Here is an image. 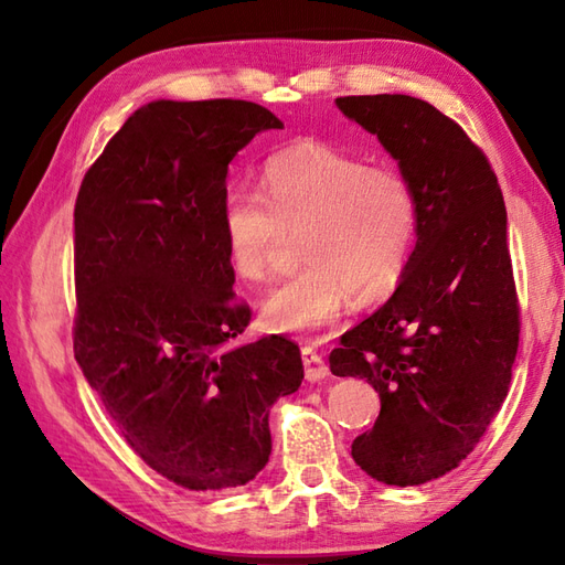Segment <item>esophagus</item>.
<instances>
[{
    "label": "esophagus",
    "mask_w": 565,
    "mask_h": 565,
    "mask_svg": "<svg viewBox=\"0 0 565 565\" xmlns=\"http://www.w3.org/2000/svg\"><path fill=\"white\" fill-rule=\"evenodd\" d=\"M303 366H306V379L308 381H322L330 374V366L326 364V359H322L313 347H303Z\"/></svg>",
    "instance_id": "obj_1"
}]
</instances>
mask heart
Segmentation results:
<instances>
[{
	"mask_svg": "<svg viewBox=\"0 0 565 565\" xmlns=\"http://www.w3.org/2000/svg\"><path fill=\"white\" fill-rule=\"evenodd\" d=\"M264 196L227 189L221 203L225 255L237 279L271 274L281 231H301L296 274L259 303L262 328L296 334L328 328L354 298L374 303L395 291L417 235V196L401 170L369 164L322 142L271 154L262 170Z\"/></svg>",
	"mask_w": 565,
	"mask_h": 565,
	"instance_id": "obj_1",
	"label": "heart"
}]
</instances>
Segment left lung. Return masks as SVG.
<instances>
[{
  "instance_id": "8db88e82",
  "label": "left lung",
  "mask_w": 565,
  "mask_h": 565,
  "mask_svg": "<svg viewBox=\"0 0 565 565\" xmlns=\"http://www.w3.org/2000/svg\"><path fill=\"white\" fill-rule=\"evenodd\" d=\"M376 136L417 196V239L403 281L342 334L334 376L381 398L354 461L388 486H419L459 466L500 411L520 344L508 211L486 154L459 124L407 94L340 97Z\"/></svg>"
}]
</instances>
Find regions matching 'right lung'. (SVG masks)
<instances>
[{"mask_svg": "<svg viewBox=\"0 0 565 565\" xmlns=\"http://www.w3.org/2000/svg\"><path fill=\"white\" fill-rule=\"evenodd\" d=\"M271 128L284 124L252 102H150L75 203L77 364L140 459L201 493L267 466L269 407L303 379L279 334L231 347L249 308L221 231L227 164Z\"/></svg>", "mask_w": 565, "mask_h": 565, "instance_id": "right-lung-1", "label": "right lung"}]
</instances>
